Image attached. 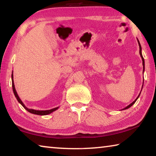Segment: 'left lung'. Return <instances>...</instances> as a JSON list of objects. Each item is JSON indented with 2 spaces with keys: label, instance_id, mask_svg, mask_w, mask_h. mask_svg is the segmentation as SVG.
I'll return each instance as SVG.
<instances>
[{
  "label": "left lung",
  "instance_id": "8db88e82",
  "mask_svg": "<svg viewBox=\"0 0 156 156\" xmlns=\"http://www.w3.org/2000/svg\"><path fill=\"white\" fill-rule=\"evenodd\" d=\"M137 40H138V44H139V47H140V56H141V58H142V65H143V72L144 73V58H143V56H142V47H141V45H140V42H139V41H138V39L137 38ZM143 83H144V80H143ZM142 87H143V84H142ZM142 91V90H141ZM140 93H141V91L140 92V94H139V95H138V96L136 98V99L134 100V101L132 102V103H131L130 105H128L127 107H126L125 108H124L123 109V110H125V109H129V107H131L132 105H133L134 103H135V102H136V100H138V98H139V96H140Z\"/></svg>",
  "mask_w": 156,
  "mask_h": 156
}]
</instances>
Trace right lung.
<instances>
[{
	"instance_id": "1",
	"label": "right lung",
	"mask_w": 156,
	"mask_h": 156,
	"mask_svg": "<svg viewBox=\"0 0 156 156\" xmlns=\"http://www.w3.org/2000/svg\"><path fill=\"white\" fill-rule=\"evenodd\" d=\"M13 72L12 73V89H13V91H14V94L15 95V97L16 98V99L18 100V102H19V103L22 105V106L25 108V109L29 112L31 113H33V114H36V115H48L50 114V113H51L52 112H55V111L57 110L58 109L59 107H56V108H54V109H49V110H44V111H41V110H35V109H29L27 107L25 106V105L23 104V102H22V100H20V98L18 96V95L17 94L16 91V89H15V86H14V80H13Z\"/></svg>"
}]
</instances>
